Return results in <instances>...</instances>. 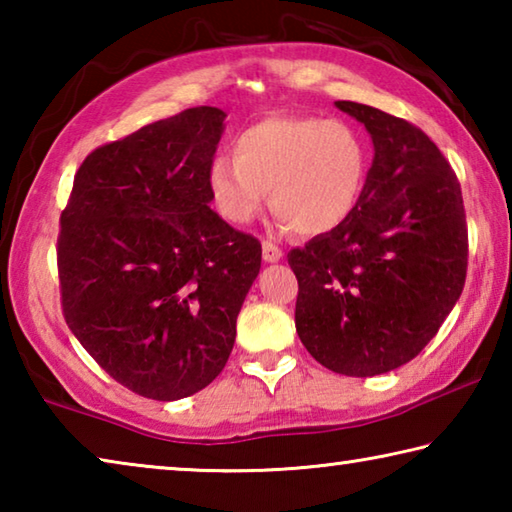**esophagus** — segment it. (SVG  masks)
Segmentation results:
<instances>
[{
    "label": "esophagus",
    "mask_w": 512,
    "mask_h": 512,
    "mask_svg": "<svg viewBox=\"0 0 512 512\" xmlns=\"http://www.w3.org/2000/svg\"><path fill=\"white\" fill-rule=\"evenodd\" d=\"M262 255H264V262H280L282 259V248L280 246H275L273 241H264L262 244Z\"/></svg>",
    "instance_id": "34e87169"
}]
</instances>
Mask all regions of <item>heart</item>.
<instances>
[{
  "instance_id": "obj_1",
  "label": "heart",
  "mask_w": 512,
  "mask_h": 512,
  "mask_svg": "<svg viewBox=\"0 0 512 512\" xmlns=\"http://www.w3.org/2000/svg\"><path fill=\"white\" fill-rule=\"evenodd\" d=\"M232 155H216L207 192L225 221L244 225L271 201L302 237L327 235L350 219L368 180L370 153L357 128L341 119L277 115L244 128Z\"/></svg>"
}]
</instances>
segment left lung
<instances>
[{
	"mask_svg": "<svg viewBox=\"0 0 512 512\" xmlns=\"http://www.w3.org/2000/svg\"><path fill=\"white\" fill-rule=\"evenodd\" d=\"M368 128L375 160L357 210L287 255L296 329L325 368L372 377L418 357L461 296L467 223L461 183L411 121L336 101Z\"/></svg>",
	"mask_w": 512,
	"mask_h": 512,
	"instance_id": "8db88e82",
	"label": "left lung"
}]
</instances>
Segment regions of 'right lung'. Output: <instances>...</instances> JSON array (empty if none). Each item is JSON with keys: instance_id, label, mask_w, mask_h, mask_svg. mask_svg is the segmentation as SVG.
<instances>
[{"instance_id": "1", "label": "right lung", "mask_w": 512, "mask_h": 512, "mask_svg": "<svg viewBox=\"0 0 512 512\" xmlns=\"http://www.w3.org/2000/svg\"><path fill=\"white\" fill-rule=\"evenodd\" d=\"M225 112L187 108L94 149L58 232L65 323L108 375L171 402L212 384L262 244L210 210Z\"/></svg>"}]
</instances>
